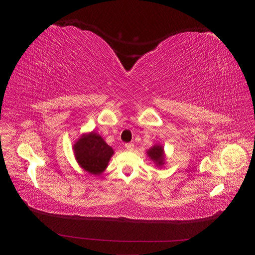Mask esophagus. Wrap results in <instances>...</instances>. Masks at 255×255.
<instances>
[{
  "label": "esophagus",
  "mask_w": 255,
  "mask_h": 255,
  "mask_svg": "<svg viewBox=\"0 0 255 255\" xmlns=\"http://www.w3.org/2000/svg\"><path fill=\"white\" fill-rule=\"evenodd\" d=\"M125 146H126V149H127V150H128V151H132V150L134 149V143H126V144H125Z\"/></svg>",
  "instance_id": "obj_1"
}]
</instances>
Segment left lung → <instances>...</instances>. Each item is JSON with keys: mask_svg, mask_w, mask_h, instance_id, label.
<instances>
[{"mask_svg": "<svg viewBox=\"0 0 255 255\" xmlns=\"http://www.w3.org/2000/svg\"><path fill=\"white\" fill-rule=\"evenodd\" d=\"M148 155L151 157L152 160L155 161V163L160 166L164 164V149L163 146L160 145H154L148 151Z\"/></svg>", "mask_w": 255, "mask_h": 255, "instance_id": "left-lung-1", "label": "left lung"}]
</instances>
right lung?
<instances>
[{"instance_id":"obj_1","label":"right lung","mask_w":255,"mask_h":255,"mask_svg":"<svg viewBox=\"0 0 255 255\" xmlns=\"http://www.w3.org/2000/svg\"><path fill=\"white\" fill-rule=\"evenodd\" d=\"M73 149L80 166L87 172L97 175L105 170L114 154V150L103 138L94 132L80 138Z\"/></svg>"}]
</instances>
